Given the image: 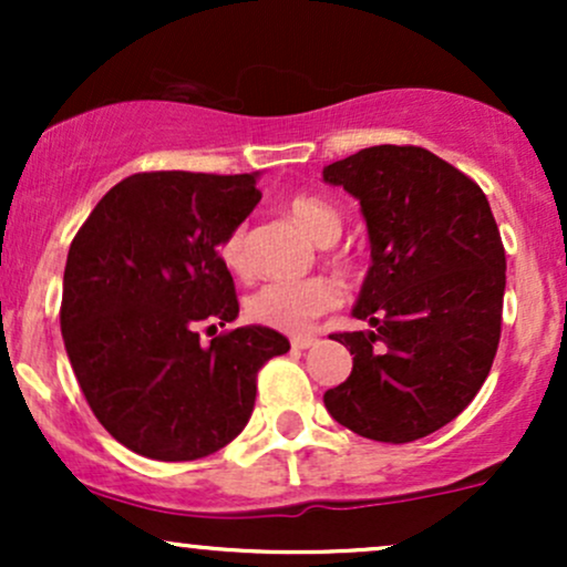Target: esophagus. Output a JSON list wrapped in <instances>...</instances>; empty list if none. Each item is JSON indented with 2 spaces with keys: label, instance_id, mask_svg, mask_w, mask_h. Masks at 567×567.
<instances>
[{
  "label": "esophagus",
  "instance_id": "34e87169",
  "mask_svg": "<svg viewBox=\"0 0 567 567\" xmlns=\"http://www.w3.org/2000/svg\"><path fill=\"white\" fill-rule=\"evenodd\" d=\"M315 343H317L315 336H292L290 338L292 349H309V347H315Z\"/></svg>",
  "mask_w": 567,
  "mask_h": 567
}]
</instances>
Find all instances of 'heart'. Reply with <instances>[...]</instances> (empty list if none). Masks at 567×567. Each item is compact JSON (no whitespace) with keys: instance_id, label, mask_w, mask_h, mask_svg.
<instances>
[{"instance_id":"b5f03b06","label":"heart","mask_w":567,"mask_h":567,"mask_svg":"<svg viewBox=\"0 0 567 567\" xmlns=\"http://www.w3.org/2000/svg\"><path fill=\"white\" fill-rule=\"evenodd\" d=\"M288 216L296 220L298 229L309 234L320 245L333 243L338 229H341V218H338L336 207L322 197H311V194L292 197L288 202ZM220 258L237 275H243L247 269L243 226L226 234V239L220 243ZM338 303H341V290H338L333 279L311 277L301 279V282L264 285L247 301V315L264 328L282 330V333H306L317 317L336 309Z\"/></svg>"}]
</instances>
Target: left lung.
<instances>
[{"label": "left lung", "mask_w": 567, "mask_h": 567, "mask_svg": "<svg viewBox=\"0 0 567 567\" xmlns=\"http://www.w3.org/2000/svg\"><path fill=\"white\" fill-rule=\"evenodd\" d=\"M322 178L360 199L373 261L351 309L370 330L333 336L354 365L324 408L360 437L421 440L491 373L506 288L496 218L470 175L421 146L362 148Z\"/></svg>", "instance_id": "1"}]
</instances>
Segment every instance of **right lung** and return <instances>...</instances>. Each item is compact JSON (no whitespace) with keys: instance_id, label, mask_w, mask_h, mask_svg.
I'll return each instance as SVG.
<instances>
[{"instance_id":"right-lung-1","label":"right lung","mask_w":567,"mask_h":567,"mask_svg":"<svg viewBox=\"0 0 567 567\" xmlns=\"http://www.w3.org/2000/svg\"><path fill=\"white\" fill-rule=\"evenodd\" d=\"M261 199L256 175L135 173L69 247L61 333L95 419L157 461H194L243 432L256 379L290 341L261 324L199 341L239 315L218 247Z\"/></svg>"}]
</instances>
